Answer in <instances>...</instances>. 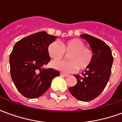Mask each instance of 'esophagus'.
Listing matches in <instances>:
<instances>
[{
	"label": "esophagus",
	"instance_id": "esophagus-1",
	"mask_svg": "<svg viewBox=\"0 0 122 122\" xmlns=\"http://www.w3.org/2000/svg\"><path fill=\"white\" fill-rule=\"evenodd\" d=\"M61 76H68V74H64V73H61Z\"/></svg>",
	"mask_w": 122,
	"mask_h": 122
}]
</instances>
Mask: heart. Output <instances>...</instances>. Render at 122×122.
<instances>
[{"mask_svg":"<svg viewBox=\"0 0 122 122\" xmlns=\"http://www.w3.org/2000/svg\"><path fill=\"white\" fill-rule=\"evenodd\" d=\"M47 51L49 56L53 60H60L67 55L68 61L52 62L54 69L63 72L70 73L76 71L87 69L93 60L92 51L85 47V44L78 38H72L61 42V46L56 42H51L48 46Z\"/></svg>","mask_w":122,"mask_h":122,"instance_id":"obj_1","label":"heart"}]
</instances>
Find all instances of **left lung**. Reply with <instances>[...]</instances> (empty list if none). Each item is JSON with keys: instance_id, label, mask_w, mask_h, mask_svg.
<instances>
[{"instance_id": "1", "label": "left lung", "mask_w": 122, "mask_h": 122, "mask_svg": "<svg viewBox=\"0 0 122 122\" xmlns=\"http://www.w3.org/2000/svg\"><path fill=\"white\" fill-rule=\"evenodd\" d=\"M80 36L90 46L93 60L81 76L74 74L77 84L69 90L76 99L87 102L98 97L106 87L110 76L113 57L110 47L103 41L86 34Z\"/></svg>"}]
</instances>
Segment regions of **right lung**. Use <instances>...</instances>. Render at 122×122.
<instances>
[{"instance_id": "add662e5", "label": "right lung", "mask_w": 122, "mask_h": 122, "mask_svg": "<svg viewBox=\"0 0 122 122\" xmlns=\"http://www.w3.org/2000/svg\"><path fill=\"white\" fill-rule=\"evenodd\" d=\"M57 38L41 31L22 38L14 46L10 56V73L17 90L24 97H40L49 89L52 80L60 75L56 69L44 67L51 59L48 46Z\"/></svg>"}]
</instances>
